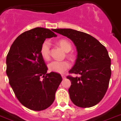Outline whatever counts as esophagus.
Segmentation results:
<instances>
[{
    "mask_svg": "<svg viewBox=\"0 0 121 121\" xmlns=\"http://www.w3.org/2000/svg\"><path fill=\"white\" fill-rule=\"evenodd\" d=\"M61 77H62L63 79H65L66 78V76H65V75H61Z\"/></svg>",
    "mask_w": 121,
    "mask_h": 121,
    "instance_id": "obj_1",
    "label": "esophagus"
}]
</instances>
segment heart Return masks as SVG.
I'll return each mask as SVG.
<instances>
[{"instance_id": "heart-1", "label": "heart", "mask_w": 121, "mask_h": 121, "mask_svg": "<svg viewBox=\"0 0 121 121\" xmlns=\"http://www.w3.org/2000/svg\"><path fill=\"white\" fill-rule=\"evenodd\" d=\"M58 45L66 52H69L72 48V45L68 40L65 39H61L58 42ZM50 43L48 40L43 42L40 48V54L43 59L48 60L50 58ZM71 67V65L68 61H52L48 65V69L50 71L54 73L63 74L67 69Z\"/></svg>"}]
</instances>
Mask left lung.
I'll use <instances>...</instances> for the list:
<instances>
[{
  "mask_svg": "<svg viewBox=\"0 0 121 121\" xmlns=\"http://www.w3.org/2000/svg\"><path fill=\"white\" fill-rule=\"evenodd\" d=\"M55 32L70 39L77 50V58L68 76L71 85L68 91L73 103L81 108L98 104L107 91L111 71L107 50L93 36L72 29H56Z\"/></svg>",
  "mask_w": 121,
  "mask_h": 121,
  "instance_id": "obj_1",
  "label": "left lung"
}]
</instances>
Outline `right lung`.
I'll return each instance as SVG.
<instances>
[{
  "instance_id": "right-lung-1",
  "label": "right lung",
  "mask_w": 121,
  "mask_h": 121,
  "mask_svg": "<svg viewBox=\"0 0 121 121\" xmlns=\"http://www.w3.org/2000/svg\"><path fill=\"white\" fill-rule=\"evenodd\" d=\"M53 31L35 28L23 32L12 43L7 56L9 84L20 103L31 110L49 107L62 81L60 74H47L48 68L40 54L45 39L57 36Z\"/></svg>"
}]
</instances>
